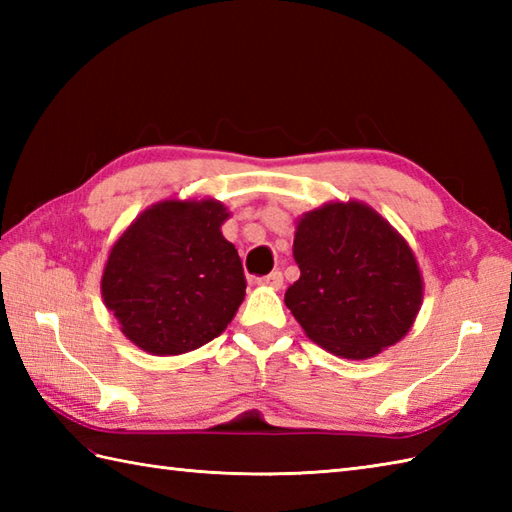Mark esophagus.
I'll use <instances>...</instances> for the list:
<instances>
[{"mask_svg":"<svg viewBox=\"0 0 512 512\" xmlns=\"http://www.w3.org/2000/svg\"><path fill=\"white\" fill-rule=\"evenodd\" d=\"M257 284L259 286H268V288H281V286H284V275H281L279 270H273V273H270V275L259 277Z\"/></svg>","mask_w":512,"mask_h":512,"instance_id":"esophagus-1","label":"esophagus"}]
</instances>
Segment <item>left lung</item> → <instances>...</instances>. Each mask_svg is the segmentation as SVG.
<instances>
[{"label": "left lung", "instance_id": "left-lung-1", "mask_svg": "<svg viewBox=\"0 0 512 512\" xmlns=\"http://www.w3.org/2000/svg\"><path fill=\"white\" fill-rule=\"evenodd\" d=\"M292 255L301 277L286 306L308 339L363 361L398 343L416 321L422 275L402 235L363 202L303 213Z\"/></svg>", "mask_w": 512, "mask_h": 512}]
</instances>
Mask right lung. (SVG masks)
Listing matches in <instances>:
<instances>
[{"mask_svg": "<svg viewBox=\"0 0 512 512\" xmlns=\"http://www.w3.org/2000/svg\"><path fill=\"white\" fill-rule=\"evenodd\" d=\"M226 217L217 200H162L116 239L101 295L140 350H198L233 321L246 277L237 248L220 231Z\"/></svg>", "mask_w": 512, "mask_h": 512, "instance_id": "1", "label": "right lung"}]
</instances>
